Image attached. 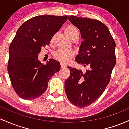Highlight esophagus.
<instances>
[{"label": "esophagus", "instance_id": "1", "mask_svg": "<svg viewBox=\"0 0 129 129\" xmlns=\"http://www.w3.org/2000/svg\"><path fill=\"white\" fill-rule=\"evenodd\" d=\"M60 67H61L62 69H64V68H66V65L63 64V63H60Z\"/></svg>", "mask_w": 129, "mask_h": 129}]
</instances>
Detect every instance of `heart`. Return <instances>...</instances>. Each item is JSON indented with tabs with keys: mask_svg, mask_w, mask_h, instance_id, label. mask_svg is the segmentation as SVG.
Returning a JSON list of instances; mask_svg holds the SVG:
<instances>
[{
	"mask_svg": "<svg viewBox=\"0 0 129 129\" xmlns=\"http://www.w3.org/2000/svg\"><path fill=\"white\" fill-rule=\"evenodd\" d=\"M66 34L70 40L74 37H79V30L77 28L73 25H70L66 28ZM74 51L71 50L66 51L62 49H59L54 53V57L56 60H59L62 63H67L70 61V59L75 56Z\"/></svg>",
	"mask_w": 129,
	"mask_h": 129,
	"instance_id": "heart-1",
	"label": "heart"
}]
</instances>
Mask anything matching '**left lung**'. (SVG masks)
<instances>
[{
  "label": "left lung",
  "instance_id": "left-lung-1",
  "mask_svg": "<svg viewBox=\"0 0 129 129\" xmlns=\"http://www.w3.org/2000/svg\"><path fill=\"white\" fill-rule=\"evenodd\" d=\"M69 20L80 30L83 39L75 61L88 69L83 73L69 67L70 75L65 81V90L72 104L86 107L101 96L110 82L116 63V44L107 27L100 21L73 15Z\"/></svg>",
  "mask_w": 129,
  "mask_h": 129
}]
</instances>
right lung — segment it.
<instances>
[{
	"label": "right lung",
	"mask_w": 129,
	"mask_h": 129,
	"mask_svg": "<svg viewBox=\"0 0 129 129\" xmlns=\"http://www.w3.org/2000/svg\"><path fill=\"white\" fill-rule=\"evenodd\" d=\"M67 16L40 15L26 21L18 29L9 46L8 72L14 90L21 99L32 100L46 90L49 80L60 70V63L49 59L43 65L38 57L48 45Z\"/></svg>",
	"instance_id": "1"
}]
</instances>
